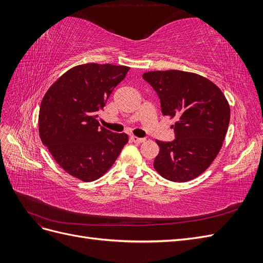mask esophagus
Wrapping results in <instances>:
<instances>
[{"label": "esophagus", "mask_w": 263, "mask_h": 263, "mask_svg": "<svg viewBox=\"0 0 263 263\" xmlns=\"http://www.w3.org/2000/svg\"><path fill=\"white\" fill-rule=\"evenodd\" d=\"M130 140L133 142H135V144H141V142H145V138H139V137H136V136H130Z\"/></svg>", "instance_id": "34e87169"}]
</instances>
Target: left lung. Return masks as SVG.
Here are the masks:
<instances>
[{"label":"left lung","instance_id":"obj_1","mask_svg":"<svg viewBox=\"0 0 263 263\" xmlns=\"http://www.w3.org/2000/svg\"><path fill=\"white\" fill-rule=\"evenodd\" d=\"M142 78L157 92L162 114L176 118V139L156 140L160 151L154 168L169 181L195 179L212 164L225 139L230 119L225 95L209 79L185 71H149Z\"/></svg>","mask_w":263,"mask_h":263}]
</instances>
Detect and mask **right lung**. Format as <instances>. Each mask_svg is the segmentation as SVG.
<instances>
[{"label": "right lung", "mask_w": 263, "mask_h": 263, "mask_svg": "<svg viewBox=\"0 0 263 263\" xmlns=\"http://www.w3.org/2000/svg\"><path fill=\"white\" fill-rule=\"evenodd\" d=\"M129 67L84 63L63 73L44 95L39 136L57 163L83 182L101 178L128 142L100 127L99 112Z\"/></svg>", "instance_id": "obj_1"}]
</instances>
